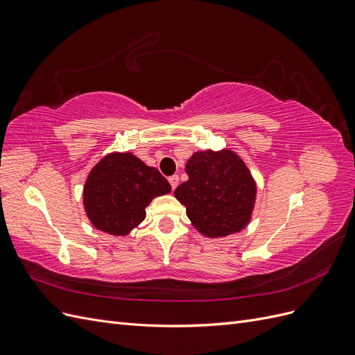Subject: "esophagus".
Returning a JSON list of instances; mask_svg holds the SVG:
<instances>
[{
    "label": "esophagus",
    "instance_id": "34e87169",
    "mask_svg": "<svg viewBox=\"0 0 355 355\" xmlns=\"http://www.w3.org/2000/svg\"><path fill=\"white\" fill-rule=\"evenodd\" d=\"M168 182H170V185H171V189H176V187L179 185V176L178 175L170 176Z\"/></svg>",
    "mask_w": 355,
    "mask_h": 355
}]
</instances>
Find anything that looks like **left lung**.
Instances as JSON below:
<instances>
[{"label":"left lung","instance_id":"1","mask_svg":"<svg viewBox=\"0 0 355 355\" xmlns=\"http://www.w3.org/2000/svg\"><path fill=\"white\" fill-rule=\"evenodd\" d=\"M185 171L189 179L176 188L175 197L200 234L222 239L250 223L257 187L237 153L197 151L187 161Z\"/></svg>","mask_w":355,"mask_h":355}]
</instances>
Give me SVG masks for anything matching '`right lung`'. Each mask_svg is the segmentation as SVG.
Segmentation results:
<instances>
[{
    "label": "right lung",
    "mask_w": 355,
    "mask_h": 355,
    "mask_svg": "<svg viewBox=\"0 0 355 355\" xmlns=\"http://www.w3.org/2000/svg\"><path fill=\"white\" fill-rule=\"evenodd\" d=\"M171 187L133 153L106 154L85 179L83 204L93 227L124 237L146 218V207Z\"/></svg>",
    "instance_id": "1"
}]
</instances>
